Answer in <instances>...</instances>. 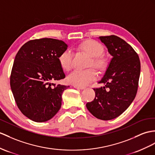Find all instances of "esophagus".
Returning a JSON list of instances; mask_svg holds the SVG:
<instances>
[{
  "label": "esophagus",
  "mask_w": 155,
  "mask_h": 155,
  "mask_svg": "<svg viewBox=\"0 0 155 155\" xmlns=\"http://www.w3.org/2000/svg\"><path fill=\"white\" fill-rule=\"evenodd\" d=\"M73 87L74 88L78 89H85V87H78V86H76V85H74Z\"/></svg>",
  "instance_id": "34e87169"
}]
</instances>
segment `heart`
<instances>
[{
    "instance_id": "heart-1",
    "label": "heart",
    "mask_w": 155,
    "mask_h": 155,
    "mask_svg": "<svg viewBox=\"0 0 155 155\" xmlns=\"http://www.w3.org/2000/svg\"><path fill=\"white\" fill-rule=\"evenodd\" d=\"M81 51L87 52L91 56L90 66H93L98 69H103L106 60L101 56L104 51L103 45L95 41H86L80 45ZM60 64L62 68L68 71L71 68L73 62V52L70 48H66L61 52L58 57ZM96 71L90 68L80 70H75L68 75L67 81L70 84L78 87H85L89 83L95 80L97 78Z\"/></svg>"
}]
</instances>
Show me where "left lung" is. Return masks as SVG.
Listing matches in <instances>:
<instances>
[{
	"mask_svg": "<svg viewBox=\"0 0 155 155\" xmlns=\"http://www.w3.org/2000/svg\"><path fill=\"white\" fill-rule=\"evenodd\" d=\"M99 39L112 57L99 81L104 85L93 89L95 98L87 103L86 107L97 118L110 120L122 114L134 100L141 64L137 52L119 37L101 36Z\"/></svg>",
	"mask_w": 155,
	"mask_h": 155,
	"instance_id": "1",
	"label": "left lung"
}]
</instances>
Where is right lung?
Wrapping results in <instances>:
<instances>
[{
	"label": "right lung",
	"mask_w": 155,
	"mask_h": 155,
	"mask_svg": "<svg viewBox=\"0 0 155 155\" xmlns=\"http://www.w3.org/2000/svg\"><path fill=\"white\" fill-rule=\"evenodd\" d=\"M68 45L63 41L42 38L29 41L16 55L10 87L22 114L36 122L49 120L62 105V94L70 87L52 83L65 74L58 57Z\"/></svg>",
	"instance_id": "1"
}]
</instances>
